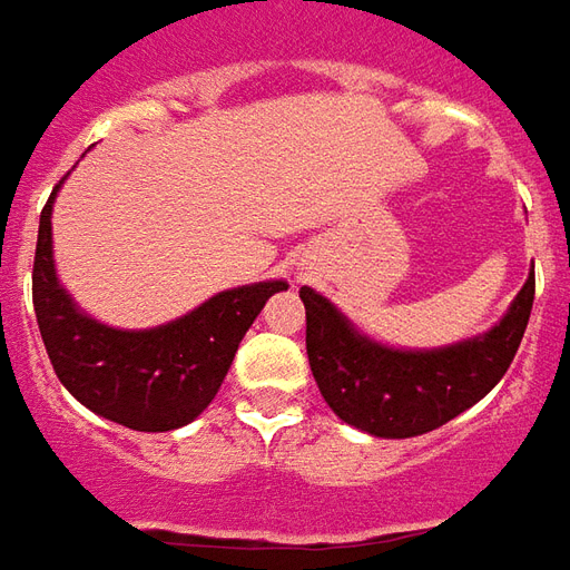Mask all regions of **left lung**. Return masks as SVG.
<instances>
[{
  "label": "left lung",
  "instance_id": "1",
  "mask_svg": "<svg viewBox=\"0 0 570 570\" xmlns=\"http://www.w3.org/2000/svg\"><path fill=\"white\" fill-rule=\"evenodd\" d=\"M301 301L306 355L327 406L373 438H416L476 404L513 364L534 303V273L501 325L438 352H397L371 343L313 288H301Z\"/></svg>",
  "mask_w": 570,
  "mask_h": 570
}]
</instances>
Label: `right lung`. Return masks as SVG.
<instances>
[{"instance_id": "right-lung-1", "label": "right lung", "mask_w": 570, "mask_h": 570, "mask_svg": "<svg viewBox=\"0 0 570 570\" xmlns=\"http://www.w3.org/2000/svg\"><path fill=\"white\" fill-rule=\"evenodd\" d=\"M53 194L41 209L32 261V306L57 380L87 410L132 431H173L188 425L218 394L239 340L264 303L288 285L261 282L224 291L185 318L154 331L97 325L75 309L53 276Z\"/></svg>"}]
</instances>
